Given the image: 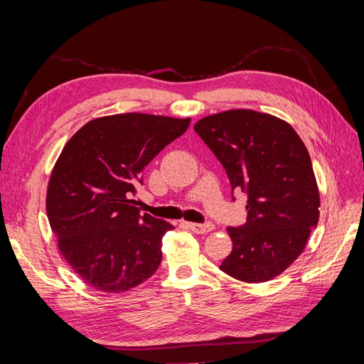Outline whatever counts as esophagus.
I'll return each instance as SVG.
<instances>
[{
  "label": "esophagus",
  "mask_w": 364,
  "mask_h": 364,
  "mask_svg": "<svg viewBox=\"0 0 364 364\" xmlns=\"http://www.w3.org/2000/svg\"><path fill=\"white\" fill-rule=\"evenodd\" d=\"M186 226H188L193 230V232H196V234H208V232H211V230L214 229L213 223H205V225H200V223H186Z\"/></svg>",
  "instance_id": "esophagus-1"
}]
</instances>
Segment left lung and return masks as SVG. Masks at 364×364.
<instances>
[{
	"label": "left lung",
	"instance_id": "1",
	"mask_svg": "<svg viewBox=\"0 0 364 364\" xmlns=\"http://www.w3.org/2000/svg\"><path fill=\"white\" fill-rule=\"evenodd\" d=\"M194 130L222 162L232 191L247 194V223L228 228L232 252L220 270L247 284L279 277L299 258L321 215L302 139L287 121L252 109L208 115Z\"/></svg>",
	"mask_w": 364,
	"mask_h": 364
}]
</instances>
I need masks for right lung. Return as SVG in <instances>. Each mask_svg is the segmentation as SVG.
<instances>
[{
    "label": "right lung",
    "mask_w": 364,
    "mask_h": 364,
    "mask_svg": "<svg viewBox=\"0 0 364 364\" xmlns=\"http://www.w3.org/2000/svg\"><path fill=\"white\" fill-rule=\"evenodd\" d=\"M191 118L117 114L94 118L65 144L47 190V215L71 269L98 291L123 293L153 277L168 222L129 199L146 165Z\"/></svg>",
    "instance_id": "add662e5"
}]
</instances>
